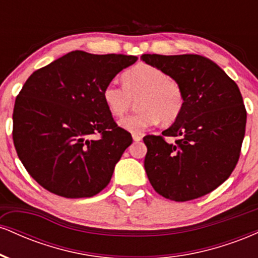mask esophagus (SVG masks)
Segmentation results:
<instances>
[{
    "instance_id": "1",
    "label": "esophagus",
    "mask_w": 258,
    "mask_h": 258,
    "mask_svg": "<svg viewBox=\"0 0 258 258\" xmlns=\"http://www.w3.org/2000/svg\"><path fill=\"white\" fill-rule=\"evenodd\" d=\"M132 138H133V141H135V142H141L142 138H143V137H142L141 135H138V133H133Z\"/></svg>"
}]
</instances>
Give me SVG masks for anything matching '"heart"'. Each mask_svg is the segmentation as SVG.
<instances>
[{"instance_id":"1","label":"heart","mask_w":258,"mask_h":258,"mask_svg":"<svg viewBox=\"0 0 258 258\" xmlns=\"http://www.w3.org/2000/svg\"><path fill=\"white\" fill-rule=\"evenodd\" d=\"M123 87L110 82L103 91V99L114 116L121 117L137 100L139 112L120 121L126 131L141 133L158 125L168 126L179 117L184 108L182 86L168 78L164 70L149 64H138L122 75Z\"/></svg>"}]
</instances>
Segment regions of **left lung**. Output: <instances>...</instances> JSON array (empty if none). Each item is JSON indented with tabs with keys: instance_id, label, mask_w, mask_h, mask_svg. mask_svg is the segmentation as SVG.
<instances>
[{
	"instance_id": "1",
	"label": "left lung",
	"mask_w": 258,
	"mask_h": 258,
	"mask_svg": "<svg viewBox=\"0 0 258 258\" xmlns=\"http://www.w3.org/2000/svg\"><path fill=\"white\" fill-rule=\"evenodd\" d=\"M182 86L184 108L161 136H146L144 168L156 193L188 201L211 193L226 180L240 155L246 110L238 85L203 55L143 54ZM164 137H177L167 144Z\"/></svg>"
}]
</instances>
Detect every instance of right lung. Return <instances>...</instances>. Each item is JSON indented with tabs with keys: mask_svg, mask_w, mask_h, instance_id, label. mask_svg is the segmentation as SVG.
Listing matches in <instances>:
<instances>
[{
	"mask_svg": "<svg viewBox=\"0 0 258 258\" xmlns=\"http://www.w3.org/2000/svg\"><path fill=\"white\" fill-rule=\"evenodd\" d=\"M136 60L73 51L26 80L14 104L13 142L26 171L44 189L79 199L109 184L132 137L112 119L103 91Z\"/></svg>",
	"mask_w": 258,
	"mask_h": 258,
	"instance_id": "right-lung-1",
	"label": "right lung"
}]
</instances>
